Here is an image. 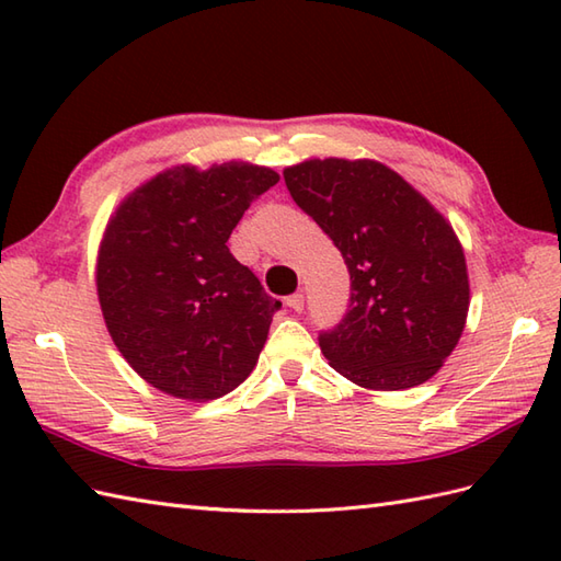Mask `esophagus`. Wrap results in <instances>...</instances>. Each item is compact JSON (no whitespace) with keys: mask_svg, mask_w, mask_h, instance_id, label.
I'll use <instances>...</instances> for the list:
<instances>
[{"mask_svg":"<svg viewBox=\"0 0 561 561\" xmlns=\"http://www.w3.org/2000/svg\"><path fill=\"white\" fill-rule=\"evenodd\" d=\"M287 306L291 308L294 313H301L304 311V294H294L287 299Z\"/></svg>","mask_w":561,"mask_h":561,"instance_id":"obj_1","label":"esophagus"}]
</instances>
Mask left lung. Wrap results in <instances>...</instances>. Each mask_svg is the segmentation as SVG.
I'll return each instance as SVG.
<instances>
[{
    "label": "left lung",
    "instance_id": "obj_1",
    "mask_svg": "<svg viewBox=\"0 0 561 561\" xmlns=\"http://www.w3.org/2000/svg\"><path fill=\"white\" fill-rule=\"evenodd\" d=\"M284 183L337 245L352 279L350 311L320 335V352L359 388L422 386L456 350L470 308L450 221L374 159H308L284 169Z\"/></svg>",
    "mask_w": 561,
    "mask_h": 561
}]
</instances>
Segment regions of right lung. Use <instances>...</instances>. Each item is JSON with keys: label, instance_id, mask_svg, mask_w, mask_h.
<instances>
[{"label": "right lung", "instance_id": "1", "mask_svg": "<svg viewBox=\"0 0 561 561\" xmlns=\"http://www.w3.org/2000/svg\"><path fill=\"white\" fill-rule=\"evenodd\" d=\"M267 165L178 163L135 187L99 245L101 313L125 362L165 396L217 400L253 371L279 301L229 253Z\"/></svg>", "mask_w": 561, "mask_h": 561}]
</instances>
